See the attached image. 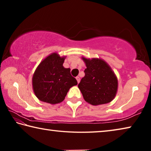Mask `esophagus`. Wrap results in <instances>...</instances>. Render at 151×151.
Returning <instances> with one entry per match:
<instances>
[{"label": "esophagus", "mask_w": 151, "mask_h": 151, "mask_svg": "<svg viewBox=\"0 0 151 151\" xmlns=\"http://www.w3.org/2000/svg\"><path fill=\"white\" fill-rule=\"evenodd\" d=\"M76 81H77V83H78L79 82H80V78H79V76H76Z\"/></svg>", "instance_id": "obj_1"}]
</instances>
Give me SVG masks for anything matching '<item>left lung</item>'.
<instances>
[{"label":"left lung","mask_w":151,"mask_h":151,"mask_svg":"<svg viewBox=\"0 0 151 151\" xmlns=\"http://www.w3.org/2000/svg\"><path fill=\"white\" fill-rule=\"evenodd\" d=\"M86 68L78 87L85 101L93 105L109 103L115 97L118 80L105 61L101 58L83 57Z\"/></svg>","instance_id":"8db88e82"}]
</instances>
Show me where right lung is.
<instances>
[{
  "label": "right lung",
  "mask_w": 151,
  "mask_h": 151,
  "mask_svg": "<svg viewBox=\"0 0 151 151\" xmlns=\"http://www.w3.org/2000/svg\"><path fill=\"white\" fill-rule=\"evenodd\" d=\"M65 59V57L54 52L37 66L32 82L33 91L40 101L52 104L61 103L70 88L77 85L70 68L63 66Z\"/></svg>",
  "instance_id": "right-lung-1"
}]
</instances>
